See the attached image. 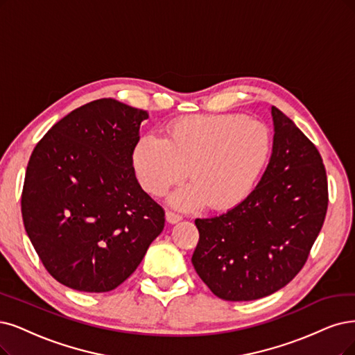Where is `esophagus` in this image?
I'll return each instance as SVG.
<instances>
[{"label":"esophagus","mask_w":355,"mask_h":355,"mask_svg":"<svg viewBox=\"0 0 355 355\" xmlns=\"http://www.w3.org/2000/svg\"><path fill=\"white\" fill-rule=\"evenodd\" d=\"M181 219H182V216L175 212H171V211L166 212V220L169 222V224H177V222H180Z\"/></svg>","instance_id":"1"}]
</instances>
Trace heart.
<instances>
[{
	"instance_id": "obj_1",
	"label": "heart",
	"mask_w": 355,
	"mask_h": 355,
	"mask_svg": "<svg viewBox=\"0 0 355 355\" xmlns=\"http://www.w3.org/2000/svg\"><path fill=\"white\" fill-rule=\"evenodd\" d=\"M269 128L241 115H194L168 128L166 139L144 135L131 152L144 191L161 198L189 177L191 184L171 196L182 211L205 205L228 211L244 202L269 161Z\"/></svg>"
}]
</instances>
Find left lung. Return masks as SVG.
Masks as SVG:
<instances>
[{
  "mask_svg": "<svg viewBox=\"0 0 355 355\" xmlns=\"http://www.w3.org/2000/svg\"><path fill=\"white\" fill-rule=\"evenodd\" d=\"M273 148L263 177L227 214L196 219L191 261L216 297L250 301L281 290L303 269L327 211L322 156L293 120L272 107Z\"/></svg>",
  "mask_w": 355,
  "mask_h": 355,
  "instance_id": "obj_1",
  "label": "left lung"
}]
</instances>
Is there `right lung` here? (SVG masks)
<instances>
[{
	"mask_svg": "<svg viewBox=\"0 0 355 355\" xmlns=\"http://www.w3.org/2000/svg\"><path fill=\"white\" fill-rule=\"evenodd\" d=\"M148 116L98 99L65 115L35 146L21 191L23 224L60 284L111 291L162 232L164 209L141 190L131 164Z\"/></svg>",
	"mask_w": 355,
	"mask_h": 355,
	"instance_id": "1",
	"label": "right lung"
}]
</instances>
